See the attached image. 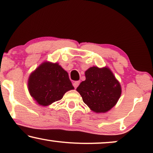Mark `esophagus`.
Instances as JSON below:
<instances>
[{
	"instance_id": "34e87169",
	"label": "esophagus",
	"mask_w": 153,
	"mask_h": 153,
	"mask_svg": "<svg viewBox=\"0 0 153 153\" xmlns=\"http://www.w3.org/2000/svg\"><path fill=\"white\" fill-rule=\"evenodd\" d=\"M79 83H80V81H74V82L73 83V85H74V88H76L79 86Z\"/></svg>"
}]
</instances>
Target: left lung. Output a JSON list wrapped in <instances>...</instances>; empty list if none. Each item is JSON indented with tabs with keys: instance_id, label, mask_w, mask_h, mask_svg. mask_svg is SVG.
Segmentation results:
<instances>
[{
	"instance_id": "obj_1",
	"label": "left lung",
	"mask_w": 153,
	"mask_h": 153,
	"mask_svg": "<svg viewBox=\"0 0 153 153\" xmlns=\"http://www.w3.org/2000/svg\"><path fill=\"white\" fill-rule=\"evenodd\" d=\"M85 80L76 88L84 103L96 113H104L116 105L121 95L120 83L109 69L92 67Z\"/></svg>"
}]
</instances>
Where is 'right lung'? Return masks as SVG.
Listing matches in <instances>:
<instances>
[{
  "label": "right lung",
  "instance_id": "1",
  "mask_svg": "<svg viewBox=\"0 0 153 153\" xmlns=\"http://www.w3.org/2000/svg\"><path fill=\"white\" fill-rule=\"evenodd\" d=\"M28 89L37 103L48 106L61 100L64 94L74 87L68 73L59 65L44 62L30 74Z\"/></svg>",
  "mask_w": 153,
  "mask_h": 153
}]
</instances>
